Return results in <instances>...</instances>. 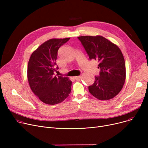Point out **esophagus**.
<instances>
[{
	"label": "esophagus",
	"mask_w": 148,
	"mask_h": 148,
	"mask_svg": "<svg viewBox=\"0 0 148 148\" xmlns=\"http://www.w3.org/2000/svg\"><path fill=\"white\" fill-rule=\"evenodd\" d=\"M74 79L76 80H79L82 79V76H75L74 77Z\"/></svg>",
	"instance_id": "1"
}]
</instances>
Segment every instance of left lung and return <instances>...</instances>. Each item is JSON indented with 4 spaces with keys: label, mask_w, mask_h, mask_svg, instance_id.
Returning <instances> with one entry per match:
<instances>
[{
    "label": "left lung",
    "mask_w": 148,
    "mask_h": 148,
    "mask_svg": "<svg viewBox=\"0 0 148 148\" xmlns=\"http://www.w3.org/2000/svg\"><path fill=\"white\" fill-rule=\"evenodd\" d=\"M78 39L90 59L98 62L99 77H95L89 91L99 100L110 99L117 95L125 83L126 69L122 53L116 45L100 36H81Z\"/></svg>",
    "instance_id": "obj_1"
}]
</instances>
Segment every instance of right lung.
<instances>
[{
  "label": "right lung",
  "mask_w": 148,
  "mask_h": 148,
  "mask_svg": "<svg viewBox=\"0 0 148 148\" xmlns=\"http://www.w3.org/2000/svg\"><path fill=\"white\" fill-rule=\"evenodd\" d=\"M69 39H50L39 46L30 57L27 65L29 86L35 95L45 104L60 103L71 91L72 82L68 77L54 75L56 71L54 67L58 49Z\"/></svg>",
  "instance_id": "obj_1"
}]
</instances>
